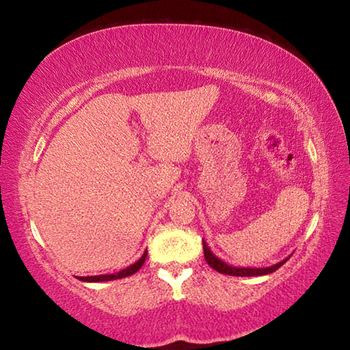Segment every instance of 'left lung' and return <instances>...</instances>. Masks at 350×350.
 <instances>
[{
	"label": "left lung",
	"instance_id": "8db88e82",
	"mask_svg": "<svg viewBox=\"0 0 350 350\" xmlns=\"http://www.w3.org/2000/svg\"><path fill=\"white\" fill-rule=\"evenodd\" d=\"M204 244V256L205 260L208 262V265L211 269H215L219 273H224V275H232V276H262V275H269V273H273L275 270H278L281 267L282 264L287 262L286 258L282 259L281 262H278L275 265H270V267H262V269H256V267H233V265H228L227 262H224L221 258H217L215 253L210 250V247L206 245V242L202 241Z\"/></svg>",
	"mask_w": 350,
	"mask_h": 350
}]
</instances>
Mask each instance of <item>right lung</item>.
<instances>
[{
  "mask_svg": "<svg viewBox=\"0 0 350 350\" xmlns=\"http://www.w3.org/2000/svg\"><path fill=\"white\" fill-rule=\"evenodd\" d=\"M146 254H148V252L145 250V253L142 254V258L137 260V262H134V264L129 265V267L120 270L118 273L97 275V276H79V280L83 281V282H100V281H114V280H120V278H126L129 275H134L135 271H139L142 265H144L145 259H146Z\"/></svg>",
  "mask_w": 350,
  "mask_h": 350,
  "instance_id": "right-lung-1",
  "label": "right lung"
}]
</instances>
